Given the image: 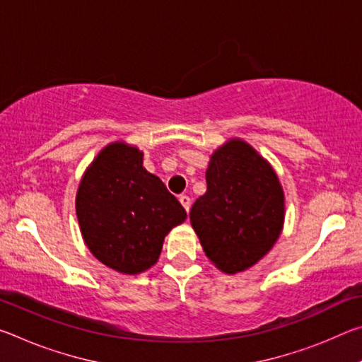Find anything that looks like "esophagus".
I'll return each instance as SVG.
<instances>
[{"instance_id":"34e87169","label":"esophagus","mask_w":362,"mask_h":362,"mask_svg":"<svg viewBox=\"0 0 362 362\" xmlns=\"http://www.w3.org/2000/svg\"><path fill=\"white\" fill-rule=\"evenodd\" d=\"M179 201H180V204L183 206V209L188 212L189 211V206H192V199H189L187 194H182L180 198H179Z\"/></svg>"}]
</instances>
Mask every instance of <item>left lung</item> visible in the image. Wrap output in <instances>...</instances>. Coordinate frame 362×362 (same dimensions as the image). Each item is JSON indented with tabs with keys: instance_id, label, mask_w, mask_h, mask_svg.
<instances>
[{
	"instance_id": "obj_1",
	"label": "left lung",
	"mask_w": 362,
	"mask_h": 362,
	"mask_svg": "<svg viewBox=\"0 0 362 362\" xmlns=\"http://www.w3.org/2000/svg\"><path fill=\"white\" fill-rule=\"evenodd\" d=\"M206 182L189 222L220 272H244L272 250L283 231V187L272 164L238 137L212 153Z\"/></svg>"
}]
</instances>
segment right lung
I'll use <instances>...</instances> for the list:
<instances>
[{
    "label": "right lung",
    "instance_id": "1",
    "mask_svg": "<svg viewBox=\"0 0 362 362\" xmlns=\"http://www.w3.org/2000/svg\"><path fill=\"white\" fill-rule=\"evenodd\" d=\"M75 206L90 254L122 274L155 265L164 238L187 218L161 179L144 168V151L121 140L102 148L86 169Z\"/></svg>",
    "mask_w": 362,
    "mask_h": 362
}]
</instances>
